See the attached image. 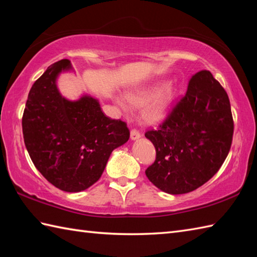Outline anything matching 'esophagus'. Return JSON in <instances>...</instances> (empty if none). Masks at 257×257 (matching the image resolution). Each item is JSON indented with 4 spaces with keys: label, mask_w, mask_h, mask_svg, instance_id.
<instances>
[{
    "label": "esophagus",
    "mask_w": 257,
    "mask_h": 257,
    "mask_svg": "<svg viewBox=\"0 0 257 257\" xmlns=\"http://www.w3.org/2000/svg\"><path fill=\"white\" fill-rule=\"evenodd\" d=\"M141 137V135L139 133V130L137 129H133L132 132H130V138H132L133 140H137Z\"/></svg>",
    "instance_id": "esophagus-1"
}]
</instances>
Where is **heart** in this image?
<instances>
[{
  "instance_id": "heart-1",
  "label": "heart",
  "mask_w": 257,
  "mask_h": 257,
  "mask_svg": "<svg viewBox=\"0 0 257 257\" xmlns=\"http://www.w3.org/2000/svg\"><path fill=\"white\" fill-rule=\"evenodd\" d=\"M177 90L170 84L162 86L157 84L154 86L135 89L125 94V101L133 108H143V118L147 123H159L170 113ZM120 105L128 110V106L123 101Z\"/></svg>"
}]
</instances>
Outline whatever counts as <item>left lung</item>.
Wrapping results in <instances>:
<instances>
[{"instance_id":"obj_1","label":"left lung","mask_w":257,"mask_h":257,"mask_svg":"<svg viewBox=\"0 0 257 257\" xmlns=\"http://www.w3.org/2000/svg\"><path fill=\"white\" fill-rule=\"evenodd\" d=\"M234 122L230 99L209 70L189 80L185 95L158 129L145 134L156 148L146 176L158 189L183 194L214 176L231 149Z\"/></svg>"}]
</instances>
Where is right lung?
Returning <instances> with one entry per match:
<instances>
[{
  "label": "right lung",
  "mask_w": 257,
  "mask_h": 257,
  "mask_svg": "<svg viewBox=\"0 0 257 257\" xmlns=\"http://www.w3.org/2000/svg\"><path fill=\"white\" fill-rule=\"evenodd\" d=\"M72 68L68 59L52 64L29 92L22 118L24 143L38 171L65 192L97 182L113 149L130 137L127 123L110 119L90 96L64 98L56 78Z\"/></svg>",
  "instance_id": "obj_1"
}]
</instances>
